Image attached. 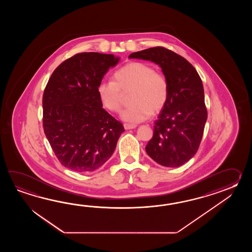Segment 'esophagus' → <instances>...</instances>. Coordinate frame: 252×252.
<instances>
[{"label":"esophagus","mask_w":252,"mask_h":252,"mask_svg":"<svg viewBox=\"0 0 252 252\" xmlns=\"http://www.w3.org/2000/svg\"><path fill=\"white\" fill-rule=\"evenodd\" d=\"M124 128L125 129H131V128H135L137 127V125L135 124H124Z\"/></svg>","instance_id":"34e87169"}]
</instances>
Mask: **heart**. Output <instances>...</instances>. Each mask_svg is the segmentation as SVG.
<instances>
[{
	"label": "heart",
	"instance_id": "1",
	"mask_svg": "<svg viewBox=\"0 0 252 252\" xmlns=\"http://www.w3.org/2000/svg\"><path fill=\"white\" fill-rule=\"evenodd\" d=\"M113 81H102L97 94L103 107L118 113L124 102V93L131 91L132 103L121 114L130 124H139L165 107L168 99V82L160 72L150 64L139 61L129 62L114 72Z\"/></svg>",
	"mask_w": 252,
	"mask_h": 252
}]
</instances>
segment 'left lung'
<instances>
[{"label":"left lung","mask_w":252,"mask_h":252,"mask_svg":"<svg viewBox=\"0 0 252 252\" xmlns=\"http://www.w3.org/2000/svg\"><path fill=\"white\" fill-rule=\"evenodd\" d=\"M128 58L158 64L168 82V99L155 121L146 152L161 166H182L198 150L207 120L198 73L187 59L163 47L134 52Z\"/></svg>","instance_id":"1"}]
</instances>
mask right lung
Here are the masks:
<instances>
[{"label": "right lung", "instance_id": "right-lung-1", "mask_svg": "<svg viewBox=\"0 0 252 252\" xmlns=\"http://www.w3.org/2000/svg\"><path fill=\"white\" fill-rule=\"evenodd\" d=\"M120 58L76 54L50 76L43 94V128L59 162L71 170L94 171L112 157L124 126L102 108L97 87Z\"/></svg>", "mask_w": 252, "mask_h": 252}]
</instances>
